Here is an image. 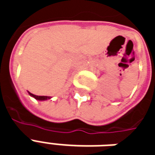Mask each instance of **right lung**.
Instances as JSON below:
<instances>
[{"instance_id": "right-lung-1", "label": "right lung", "mask_w": 155, "mask_h": 155, "mask_svg": "<svg viewBox=\"0 0 155 155\" xmlns=\"http://www.w3.org/2000/svg\"><path fill=\"white\" fill-rule=\"evenodd\" d=\"M29 94L32 96V97H34L35 100H37V101H46V100H49V99H51V96H38V95H35V94H33L31 93H30L28 92Z\"/></svg>"}]
</instances>
